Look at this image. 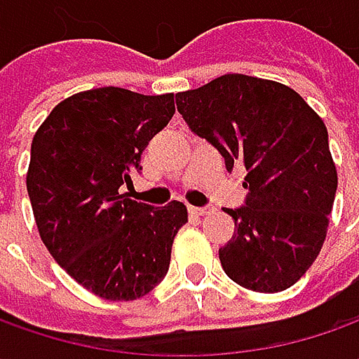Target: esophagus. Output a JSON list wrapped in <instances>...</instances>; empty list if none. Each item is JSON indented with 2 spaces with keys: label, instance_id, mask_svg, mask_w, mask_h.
<instances>
[{
  "label": "esophagus",
  "instance_id": "1",
  "mask_svg": "<svg viewBox=\"0 0 359 359\" xmlns=\"http://www.w3.org/2000/svg\"><path fill=\"white\" fill-rule=\"evenodd\" d=\"M187 210H189V214L196 215V217H200V215H208L210 212H212L210 208H194V205H189Z\"/></svg>",
  "mask_w": 359,
  "mask_h": 359
}]
</instances>
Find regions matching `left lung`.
I'll return each instance as SVG.
<instances>
[{
    "mask_svg": "<svg viewBox=\"0 0 359 359\" xmlns=\"http://www.w3.org/2000/svg\"><path fill=\"white\" fill-rule=\"evenodd\" d=\"M175 104L228 172L245 168L243 205L224 210L236 222L219 248L224 271L252 292L287 290L320 254L338 189L322 118L292 88L241 74L175 93Z\"/></svg>",
    "mask_w": 359,
    "mask_h": 359,
    "instance_id": "1",
    "label": "left lung"
}]
</instances>
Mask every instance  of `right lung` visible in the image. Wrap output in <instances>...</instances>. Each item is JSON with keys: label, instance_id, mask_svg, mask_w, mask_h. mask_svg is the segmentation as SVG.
Wrapping results in <instances>:
<instances>
[{"label": "right lung", "instance_id": "obj_1", "mask_svg": "<svg viewBox=\"0 0 359 359\" xmlns=\"http://www.w3.org/2000/svg\"><path fill=\"white\" fill-rule=\"evenodd\" d=\"M175 114L173 93L97 88L57 104L35 131L27 194L41 241L77 283L111 302L158 285L187 222L182 201L163 208L119 194L149 140Z\"/></svg>", "mask_w": 359, "mask_h": 359}]
</instances>
